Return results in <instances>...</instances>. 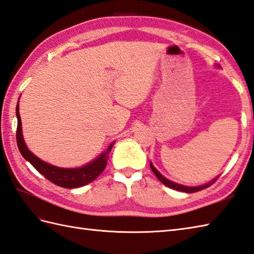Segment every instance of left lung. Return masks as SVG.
Instances as JSON below:
<instances>
[{
	"mask_svg": "<svg viewBox=\"0 0 254 254\" xmlns=\"http://www.w3.org/2000/svg\"><path fill=\"white\" fill-rule=\"evenodd\" d=\"M150 168H151V170H152V172L155 173V175L157 176L158 180L160 181V182L162 183V184H164V185L168 186V187H170V188H172V190H179V191H184V192H190H190H196V191L202 190H204V188L209 187L210 185L213 184V183L216 181V179H215V180H213L212 182L208 183V184L202 185V186H196V187L184 186V185L178 184V183H174V182H172V181H170V180H168V179L164 178V176H162L160 173H159V171H158L154 166H152V163H151V162H150Z\"/></svg>",
	"mask_w": 254,
	"mask_h": 254,
	"instance_id": "left-lung-1",
	"label": "left lung"
}]
</instances>
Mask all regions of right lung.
<instances>
[{
    "label": "right lung",
    "mask_w": 254,
    "mask_h": 254,
    "mask_svg": "<svg viewBox=\"0 0 254 254\" xmlns=\"http://www.w3.org/2000/svg\"><path fill=\"white\" fill-rule=\"evenodd\" d=\"M16 116H17V131H16V139H17V146L20 151L21 156L26 159L27 161L30 162L34 169L38 171L39 173L54 183L55 185L61 186L64 188H76L84 186L88 183L93 182L97 179V176L103 172L104 169L107 166L108 155L113 148L114 143H111L108 148L104 152L99 155L95 160L87 163L86 166L82 168H75V169H64L58 168L55 166H52L50 163H46L43 160H41L38 157H35L32 152L28 149V147L25 144V139L22 136V129H21V119L19 115V105L17 103L16 106Z\"/></svg>",
    "instance_id": "right-lung-1"
}]
</instances>
